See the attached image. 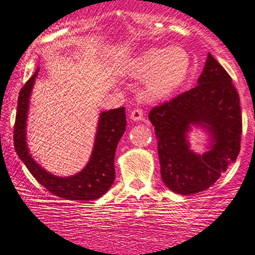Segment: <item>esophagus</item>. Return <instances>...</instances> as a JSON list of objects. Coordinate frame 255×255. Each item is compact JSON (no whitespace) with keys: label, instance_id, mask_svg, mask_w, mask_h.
Listing matches in <instances>:
<instances>
[{"label":"esophagus","instance_id":"1","mask_svg":"<svg viewBox=\"0 0 255 255\" xmlns=\"http://www.w3.org/2000/svg\"><path fill=\"white\" fill-rule=\"evenodd\" d=\"M130 117L133 122H139L144 118V113H143V111L140 109H134L132 112H131Z\"/></svg>","mask_w":255,"mask_h":255}]
</instances>
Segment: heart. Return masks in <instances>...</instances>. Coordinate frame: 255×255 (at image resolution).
<instances>
[{"label": "heart", "instance_id": "1", "mask_svg": "<svg viewBox=\"0 0 255 255\" xmlns=\"http://www.w3.org/2000/svg\"><path fill=\"white\" fill-rule=\"evenodd\" d=\"M131 76L149 79L146 94L151 99H164L172 95L186 80L190 58L181 49H149L130 64Z\"/></svg>", "mask_w": 255, "mask_h": 255}]
</instances>
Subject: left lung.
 Wrapping results in <instances>:
<instances>
[{
    "label": "left lung",
    "mask_w": 255,
    "mask_h": 255,
    "mask_svg": "<svg viewBox=\"0 0 255 255\" xmlns=\"http://www.w3.org/2000/svg\"><path fill=\"white\" fill-rule=\"evenodd\" d=\"M149 119L157 137L161 178L179 194H193L214 186L240 152V98L226 69L209 53L198 86L152 107ZM191 124L211 131L212 149L194 154L186 132Z\"/></svg>",
    "instance_id": "left-lung-1"
}]
</instances>
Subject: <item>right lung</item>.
Returning <instances> with one entry per match:
<instances>
[{
	"mask_svg": "<svg viewBox=\"0 0 255 255\" xmlns=\"http://www.w3.org/2000/svg\"><path fill=\"white\" fill-rule=\"evenodd\" d=\"M38 71L39 69L19 93L14 124L15 151L39 184L55 196L67 200H95L100 198L115 181L116 149L127 128L125 107L101 113L94 150L85 169L81 170L79 174L68 178L50 174L33 160L26 144V119L29 95Z\"/></svg>",
	"mask_w": 255,
	"mask_h": 255,
	"instance_id": "add662e5",
	"label": "right lung"
}]
</instances>
